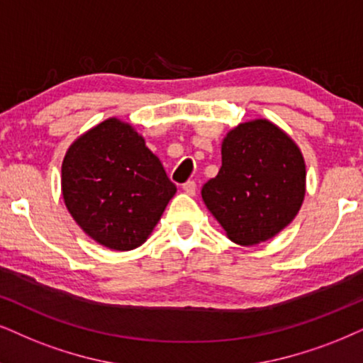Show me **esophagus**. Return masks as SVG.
<instances>
[{
  "label": "esophagus",
  "mask_w": 363,
  "mask_h": 363,
  "mask_svg": "<svg viewBox=\"0 0 363 363\" xmlns=\"http://www.w3.org/2000/svg\"><path fill=\"white\" fill-rule=\"evenodd\" d=\"M182 191L186 192V194L189 196H194L196 194V182L194 181H187L182 184Z\"/></svg>",
  "instance_id": "1"
}]
</instances>
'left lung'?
Returning a JSON list of instances; mask_svg holds the SVG:
<instances>
[{"label": "left lung", "instance_id": "left-lung-1", "mask_svg": "<svg viewBox=\"0 0 363 363\" xmlns=\"http://www.w3.org/2000/svg\"><path fill=\"white\" fill-rule=\"evenodd\" d=\"M221 169L203 186V201L229 240L253 246L272 240L303 204L306 169L301 150L266 118L229 130Z\"/></svg>", "mask_w": 363, "mask_h": 363}]
</instances>
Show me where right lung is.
Returning <instances> with one entry per match:
<instances>
[{
    "label": "right lung",
    "instance_id": "right-lung-1",
    "mask_svg": "<svg viewBox=\"0 0 363 363\" xmlns=\"http://www.w3.org/2000/svg\"><path fill=\"white\" fill-rule=\"evenodd\" d=\"M176 191L144 137L116 117L80 135L62 164L68 213L91 240L113 251L145 242Z\"/></svg>",
    "mask_w": 363,
    "mask_h": 363
}]
</instances>
